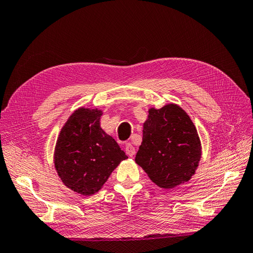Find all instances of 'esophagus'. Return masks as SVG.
I'll return each instance as SVG.
<instances>
[{
    "instance_id": "obj_1",
    "label": "esophagus",
    "mask_w": 253,
    "mask_h": 253,
    "mask_svg": "<svg viewBox=\"0 0 253 253\" xmlns=\"http://www.w3.org/2000/svg\"><path fill=\"white\" fill-rule=\"evenodd\" d=\"M126 153L127 154V156L132 157L135 155V148L133 147L132 143H126Z\"/></svg>"
}]
</instances>
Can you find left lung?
<instances>
[{
	"label": "left lung",
	"instance_id": "obj_1",
	"mask_svg": "<svg viewBox=\"0 0 253 253\" xmlns=\"http://www.w3.org/2000/svg\"><path fill=\"white\" fill-rule=\"evenodd\" d=\"M135 162L160 188L172 189L191 179L202 156L195 126L177 104L149 110Z\"/></svg>",
	"mask_w": 253,
	"mask_h": 253
}]
</instances>
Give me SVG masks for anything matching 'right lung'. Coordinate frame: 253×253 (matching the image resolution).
I'll list each match as a JSON object with an SVG mask.
<instances>
[{"mask_svg":"<svg viewBox=\"0 0 253 253\" xmlns=\"http://www.w3.org/2000/svg\"><path fill=\"white\" fill-rule=\"evenodd\" d=\"M102 111L80 108L61 129L53 163L64 185L81 195L100 190L120 162L127 158L100 126Z\"/></svg>","mask_w":253,"mask_h":253,"instance_id":"obj_1","label":"right lung"}]
</instances>
